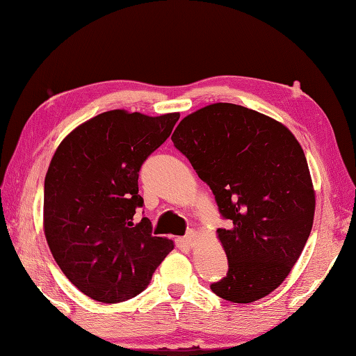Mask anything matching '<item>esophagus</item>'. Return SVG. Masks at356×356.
<instances>
[{"instance_id":"esophagus-1","label":"esophagus","mask_w":356,"mask_h":356,"mask_svg":"<svg viewBox=\"0 0 356 356\" xmlns=\"http://www.w3.org/2000/svg\"><path fill=\"white\" fill-rule=\"evenodd\" d=\"M196 238H197L196 232H194V229H190V232H188L184 236V242L186 243V245H194V242H196Z\"/></svg>"}]
</instances>
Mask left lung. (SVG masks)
<instances>
[{"instance_id": "left-lung-1", "label": "left lung", "mask_w": 356, "mask_h": 356, "mask_svg": "<svg viewBox=\"0 0 356 356\" xmlns=\"http://www.w3.org/2000/svg\"><path fill=\"white\" fill-rule=\"evenodd\" d=\"M171 140L210 186L228 273L210 289L247 304L280 287L307 242L315 193L295 136L253 109L214 103L185 117Z\"/></svg>"}]
</instances>
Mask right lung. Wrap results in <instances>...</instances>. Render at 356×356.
I'll return each instance as SVG.
<instances>
[{
  "instance_id": "obj_1",
  "label": "right lung",
  "mask_w": 356,
  "mask_h": 356,
  "mask_svg": "<svg viewBox=\"0 0 356 356\" xmlns=\"http://www.w3.org/2000/svg\"><path fill=\"white\" fill-rule=\"evenodd\" d=\"M179 117L108 111L55 151L44 179L46 241L67 280L95 301L115 304L142 293L174 248L152 236L148 218L136 224L134 216L145 205L138 171Z\"/></svg>"
}]
</instances>
